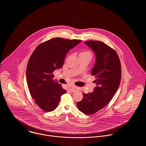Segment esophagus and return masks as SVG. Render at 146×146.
<instances>
[{
  "mask_svg": "<svg viewBox=\"0 0 146 146\" xmlns=\"http://www.w3.org/2000/svg\"><path fill=\"white\" fill-rule=\"evenodd\" d=\"M78 90V87L73 86V87L69 88V90L71 92H76Z\"/></svg>",
  "mask_w": 146,
  "mask_h": 146,
  "instance_id": "1",
  "label": "esophagus"
}]
</instances>
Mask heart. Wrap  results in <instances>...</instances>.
Segmentation results:
<instances>
[{
  "label": "heart",
  "instance_id": "obj_1",
  "mask_svg": "<svg viewBox=\"0 0 146 146\" xmlns=\"http://www.w3.org/2000/svg\"><path fill=\"white\" fill-rule=\"evenodd\" d=\"M80 55H89L90 56H92V54L89 51H83L81 52Z\"/></svg>",
  "mask_w": 146,
  "mask_h": 146
}]
</instances>
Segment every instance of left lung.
I'll return each instance as SVG.
<instances>
[{
    "label": "left lung",
    "mask_w": 146,
    "mask_h": 146,
    "mask_svg": "<svg viewBox=\"0 0 146 146\" xmlns=\"http://www.w3.org/2000/svg\"><path fill=\"white\" fill-rule=\"evenodd\" d=\"M85 44L96 55L91 74L96 78L97 86L92 93H83V99L77 106L82 113L91 115L103 109L111 100L120 85L121 69L119 58L111 48L98 41H87Z\"/></svg>",
    "instance_id": "1"
}]
</instances>
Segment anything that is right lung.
<instances>
[{"mask_svg":"<svg viewBox=\"0 0 146 146\" xmlns=\"http://www.w3.org/2000/svg\"><path fill=\"white\" fill-rule=\"evenodd\" d=\"M80 40L53 38L40 44L33 52L27 66L26 78L30 94L42 110L49 112L58 106L66 90L53 80L52 72L61 68L70 49Z\"/></svg>","mask_w":146,"mask_h":146,"instance_id":"add662e5","label":"right lung"}]
</instances>
